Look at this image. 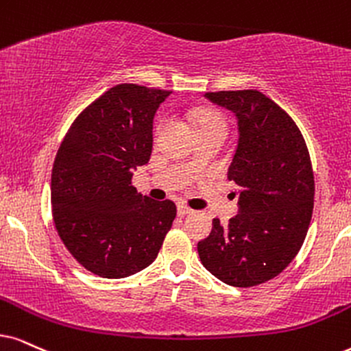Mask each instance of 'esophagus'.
I'll return each instance as SVG.
<instances>
[{"mask_svg": "<svg viewBox=\"0 0 351 351\" xmlns=\"http://www.w3.org/2000/svg\"><path fill=\"white\" fill-rule=\"evenodd\" d=\"M191 212H193V208H189L188 206H184V204H178V215L180 217L189 215Z\"/></svg>", "mask_w": 351, "mask_h": 351, "instance_id": "1", "label": "esophagus"}]
</instances>
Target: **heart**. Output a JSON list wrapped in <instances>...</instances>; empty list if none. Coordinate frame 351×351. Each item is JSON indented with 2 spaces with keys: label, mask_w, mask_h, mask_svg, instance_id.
I'll return each mask as SVG.
<instances>
[{
  "label": "heart",
  "mask_w": 351,
  "mask_h": 351,
  "mask_svg": "<svg viewBox=\"0 0 351 351\" xmlns=\"http://www.w3.org/2000/svg\"><path fill=\"white\" fill-rule=\"evenodd\" d=\"M194 123H196L199 131L206 130H223L227 131V123H225L223 117L217 112H201L194 117Z\"/></svg>",
  "instance_id": "1"
}]
</instances>
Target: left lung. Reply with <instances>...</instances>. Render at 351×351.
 <instances>
[{
    "label": "left lung",
    "instance_id": "left-lung-1",
    "mask_svg": "<svg viewBox=\"0 0 351 351\" xmlns=\"http://www.w3.org/2000/svg\"><path fill=\"white\" fill-rule=\"evenodd\" d=\"M238 119L228 180L239 189V214L197 243L201 263L227 285L247 288L277 277L308 233L314 175L303 134L285 110L259 90L207 92Z\"/></svg>",
    "mask_w": 351,
    "mask_h": 351
}]
</instances>
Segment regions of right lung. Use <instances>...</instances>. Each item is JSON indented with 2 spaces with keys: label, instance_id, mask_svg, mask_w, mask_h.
Here are the masks:
<instances>
[{
  "label": "right lung",
  "instance_id": "1",
  "mask_svg": "<svg viewBox=\"0 0 351 351\" xmlns=\"http://www.w3.org/2000/svg\"><path fill=\"white\" fill-rule=\"evenodd\" d=\"M170 90L119 84L74 119L51 171L53 221L82 267L123 278L150 265L176 217L131 184L152 154L154 117Z\"/></svg>",
  "mask_w": 351,
  "mask_h": 351
}]
</instances>
